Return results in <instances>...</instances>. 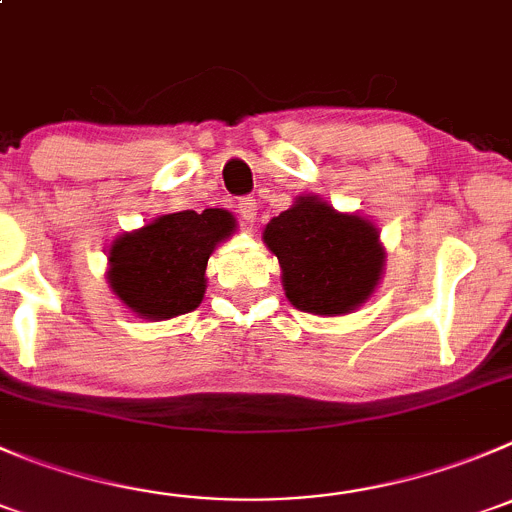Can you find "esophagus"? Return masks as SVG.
Segmentation results:
<instances>
[{"label": "esophagus", "instance_id": "34e87169", "mask_svg": "<svg viewBox=\"0 0 512 512\" xmlns=\"http://www.w3.org/2000/svg\"><path fill=\"white\" fill-rule=\"evenodd\" d=\"M238 213H241V218L248 226H253V223H256V216H259V206H256L253 198H241V201H238Z\"/></svg>", "mask_w": 512, "mask_h": 512}]
</instances>
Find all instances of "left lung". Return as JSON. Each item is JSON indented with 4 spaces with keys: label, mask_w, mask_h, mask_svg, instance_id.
<instances>
[{
    "label": "left lung",
    "mask_w": 512,
    "mask_h": 512,
    "mask_svg": "<svg viewBox=\"0 0 512 512\" xmlns=\"http://www.w3.org/2000/svg\"><path fill=\"white\" fill-rule=\"evenodd\" d=\"M264 243L281 264L286 299L314 316H344L367 304L387 261L369 218L337 211L314 193L271 218Z\"/></svg>",
    "instance_id": "left-lung-1"
}]
</instances>
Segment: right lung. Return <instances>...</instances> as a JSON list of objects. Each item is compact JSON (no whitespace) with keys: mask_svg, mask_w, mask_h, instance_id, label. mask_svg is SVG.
Segmentation results:
<instances>
[{"mask_svg":"<svg viewBox=\"0 0 512 512\" xmlns=\"http://www.w3.org/2000/svg\"><path fill=\"white\" fill-rule=\"evenodd\" d=\"M233 231L226 208L165 213L110 243L105 279L140 319H175L201 306L208 259Z\"/></svg>","mask_w":512,"mask_h":512,"instance_id":"obj_1","label":"right lung"}]
</instances>
